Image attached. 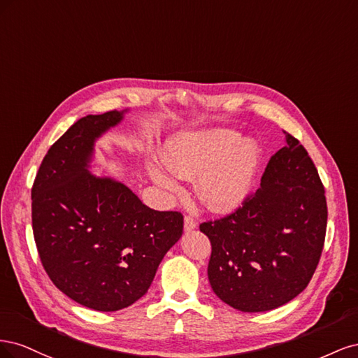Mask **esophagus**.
I'll use <instances>...</instances> for the list:
<instances>
[{"instance_id":"obj_1","label":"esophagus","mask_w":358,"mask_h":358,"mask_svg":"<svg viewBox=\"0 0 358 358\" xmlns=\"http://www.w3.org/2000/svg\"><path fill=\"white\" fill-rule=\"evenodd\" d=\"M183 227H185V231H192L197 227V222L194 221V218H191V216H185V220H183Z\"/></svg>"}]
</instances>
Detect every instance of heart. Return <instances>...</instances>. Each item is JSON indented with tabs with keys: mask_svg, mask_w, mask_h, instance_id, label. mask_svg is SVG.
Listing matches in <instances>:
<instances>
[{
	"mask_svg": "<svg viewBox=\"0 0 358 358\" xmlns=\"http://www.w3.org/2000/svg\"><path fill=\"white\" fill-rule=\"evenodd\" d=\"M262 149L254 138H241L233 129L182 131L164 148L169 169L150 162L158 185L175 189L176 176L197 179L200 200L213 212L236 210L251 194Z\"/></svg>",
	"mask_w": 358,
	"mask_h": 358,
	"instance_id": "heart-1",
	"label": "heart"
}]
</instances>
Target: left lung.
<instances>
[{
	"label": "left lung",
	"instance_id": "8db88e82",
	"mask_svg": "<svg viewBox=\"0 0 358 358\" xmlns=\"http://www.w3.org/2000/svg\"><path fill=\"white\" fill-rule=\"evenodd\" d=\"M327 229L322 182L306 149L285 133V146L270 158L259 188L242 208L208 221V276L213 292L242 312L285 305L309 284Z\"/></svg>",
	"mask_w": 358,
	"mask_h": 358
}]
</instances>
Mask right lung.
Returning <instances> with one entry per match:
<instances>
[{"mask_svg": "<svg viewBox=\"0 0 358 358\" xmlns=\"http://www.w3.org/2000/svg\"><path fill=\"white\" fill-rule=\"evenodd\" d=\"M127 110L88 115L50 146L31 189L41 264L64 294L113 312L143 297L183 231L179 212L148 208L122 182L90 171L94 146Z\"/></svg>", "mask_w": 358, "mask_h": 358, "instance_id": "right-lung-1", "label": "right lung"}]
</instances>
